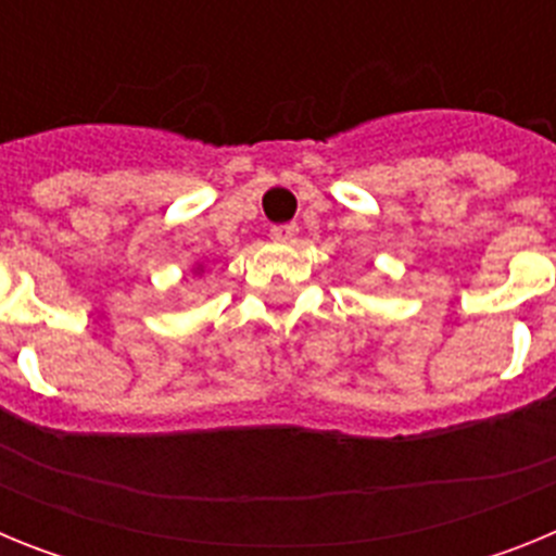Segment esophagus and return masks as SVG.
<instances>
[{"label":"esophagus","instance_id":"obj_1","mask_svg":"<svg viewBox=\"0 0 556 556\" xmlns=\"http://www.w3.org/2000/svg\"><path fill=\"white\" fill-rule=\"evenodd\" d=\"M269 236H273L275 242H292L294 236H298V225L294 223L273 225V228H269Z\"/></svg>","mask_w":556,"mask_h":556}]
</instances>
